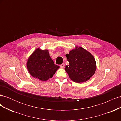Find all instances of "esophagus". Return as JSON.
Here are the masks:
<instances>
[{"mask_svg":"<svg viewBox=\"0 0 121 121\" xmlns=\"http://www.w3.org/2000/svg\"><path fill=\"white\" fill-rule=\"evenodd\" d=\"M60 67L61 68H64V67H65V64H62L60 65Z\"/></svg>","mask_w":121,"mask_h":121,"instance_id":"1","label":"esophagus"}]
</instances>
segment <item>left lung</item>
I'll list each match as a JSON object with an SVG mask.
<instances>
[{
  "label": "left lung",
  "instance_id": "8db88e82",
  "mask_svg": "<svg viewBox=\"0 0 121 121\" xmlns=\"http://www.w3.org/2000/svg\"><path fill=\"white\" fill-rule=\"evenodd\" d=\"M65 56L69 65L65 69L72 81L79 83L84 82L94 75L96 69L95 60L85 49L76 47Z\"/></svg>",
  "mask_w": 121,
  "mask_h": 121
}]
</instances>
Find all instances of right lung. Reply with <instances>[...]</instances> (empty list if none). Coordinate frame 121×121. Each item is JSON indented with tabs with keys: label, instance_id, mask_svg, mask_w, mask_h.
<instances>
[{
	"label": "right lung",
	"instance_id": "obj_1",
	"mask_svg": "<svg viewBox=\"0 0 121 121\" xmlns=\"http://www.w3.org/2000/svg\"><path fill=\"white\" fill-rule=\"evenodd\" d=\"M27 67L30 75L34 78L45 81L52 77L60 68L54 64L47 50L38 48L28 58Z\"/></svg>",
	"mask_w": 121,
	"mask_h": 121
}]
</instances>
